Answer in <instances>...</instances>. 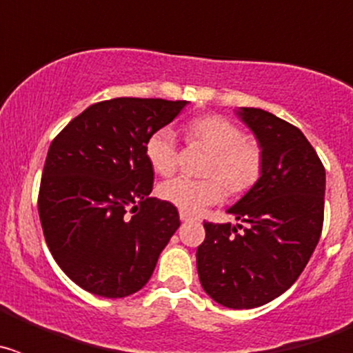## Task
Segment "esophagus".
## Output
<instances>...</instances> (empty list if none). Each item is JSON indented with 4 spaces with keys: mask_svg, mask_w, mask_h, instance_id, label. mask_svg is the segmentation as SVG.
<instances>
[{
    "mask_svg": "<svg viewBox=\"0 0 353 353\" xmlns=\"http://www.w3.org/2000/svg\"><path fill=\"white\" fill-rule=\"evenodd\" d=\"M196 217L192 214H189V212H183L180 210V221H183V223H187V221H194Z\"/></svg>",
    "mask_w": 353,
    "mask_h": 353,
    "instance_id": "esophagus-1",
    "label": "esophagus"
}]
</instances>
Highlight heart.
<instances>
[{
	"mask_svg": "<svg viewBox=\"0 0 353 353\" xmlns=\"http://www.w3.org/2000/svg\"><path fill=\"white\" fill-rule=\"evenodd\" d=\"M189 143H199L212 150L203 174L207 179L168 180L159 185V196L166 203L189 214H198L205 207L219 203L226 191L233 196L244 194L260 179L263 170V150L258 141L245 138L235 121L219 114L192 118L185 127ZM145 155L152 170L161 176H170L179 168V145L170 127L152 132L145 143Z\"/></svg>",
	"mask_w": 353,
	"mask_h": 353,
	"instance_id": "1",
	"label": "heart"
}]
</instances>
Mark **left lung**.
<instances>
[{
    "instance_id": "left-lung-1",
    "label": "left lung",
    "mask_w": 353,
    "mask_h": 353,
    "mask_svg": "<svg viewBox=\"0 0 353 353\" xmlns=\"http://www.w3.org/2000/svg\"><path fill=\"white\" fill-rule=\"evenodd\" d=\"M236 114L263 150V170L228 208L248 228L205 223L196 265L201 286L217 304L252 310L285 293L310 261L322 235L325 168L288 121L256 108H240Z\"/></svg>"
}]
</instances>
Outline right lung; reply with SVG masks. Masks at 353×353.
Masks as SVG:
<instances>
[{"label": "right lung", "instance_id": "1", "mask_svg": "<svg viewBox=\"0 0 353 353\" xmlns=\"http://www.w3.org/2000/svg\"><path fill=\"white\" fill-rule=\"evenodd\" d=\"M185 104L132 97L97 102L52 139L40 223L56 263L86 292L121 299L141 290L179 230L176 207L150 198L154 170L145 143Z\"/></svg>", "mask_w": 353, "mask_h": 353}]
</instances>
